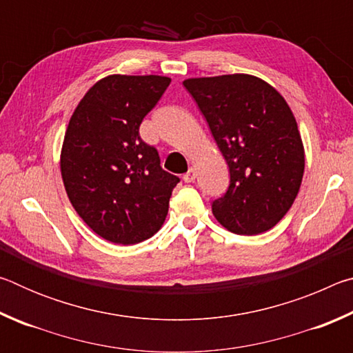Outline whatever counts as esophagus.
Here are the masks:
<instances>
[{"mask_svg":"<svg viewBox=\"0 0 353 353\" xmlns=\"http://www.w3.org/2000/svg\"><path fill=\"white\" fill-rule=\"evenodd\" d=\"M196 176H198V174H196V170L193 168V166H191V168H188V171L183 174V181L185 182H193Z\"/></svg>","mask_w":353,"mask_h":353,"instance_id":"1","label":"esophagus"}]
</instances>
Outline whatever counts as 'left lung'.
I'll list each match as a JSON object with an SVG mask.
<instances>
[{
	"mask_svg": "<svg viewBox=\"0 0 353 353\" xmlns=\"http://www.w3.org/2000/svg\"><path fill=\"white\" fill-rule=\"evenodd\" d=\"M194 98L229 165L230 185L213 201L218 223L236 235L272 229L299 193L305 152L296 118L282 94L260 77H191Z\"/></svg>",
	"mask_w": 353,
	"mask_h": 353,
	"instance_id": "left-lung-1",
	"label": "left lung"
}]
</instances>
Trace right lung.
Here are the masks:
<instances>
[{
	"mask_svg": "<svg viewBox=\"0 0 353 353\" xmlns=\"http://www.w3.org/2000/svg\"><path fill=\"white\" fill-rule=\"evenodd\" d=\"M166 76L112 74L85 93L70 118L61 172L77 214L104 240L137 244L157 234L179 177L160 166L140 124L162 98Z\"/></svg>",
	"mask_w": 353,
	"mask_h": 353,
	"instance_id": "1",
	"label": "right lung"
}]
</instances>
